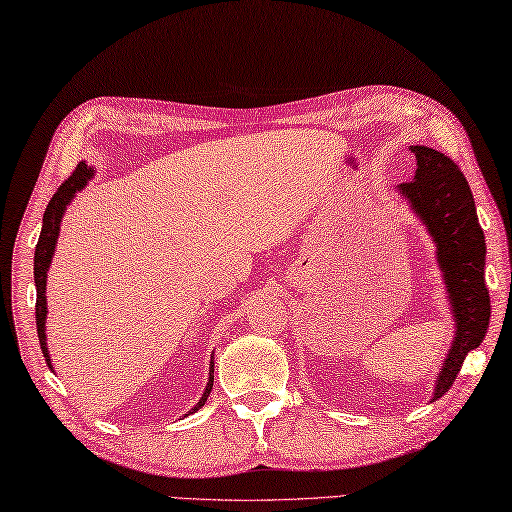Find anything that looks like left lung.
I'll return each instance as SVG.
<instances>
[{"label": "left lung", "mask_w": 512, "mask_h": 512, "mask_svg": "<svg viewBox=\"0 0 512 512\" xmlns=\"http://www.w3.org/2000/svg\"><path fill=\"white\" fill-rule=\"evenodd\" d=\"M417 173L399 191L410 200L437 243V260L448 287L457 336L443 363L432 401L455 383L466 354L481 345L490 323V294L484 276L486 238L475 198L457 162L430 147H412Z\"/></svg>", "instance_id": "obj_1"}]
</instances>
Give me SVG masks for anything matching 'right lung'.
I'll list each match as a JSON object with an SVG mask.
<instances>
[{"instance_id":"obj_1","label":"right lung","mask_w":512,"mask_h":512,"mask_svg":"<svg viewBox=\"0 0 512 512\" xmlns=\"http://www.w3.org/2000/svg\"><path fill=\"white\" fill-rule=\"evenodd\" d=\"M93 176V171L80 162V165L75 167V171L71 173L69 178H66L57 191L53 194L51 202L46 205L44 211V220H42V234L40 240H37V247H35V287H37V301H35V321H37V336H40V345H42V354L48 363V368H51V356H48V347H46V334H44V321H46V296H44V289H46V274H48V265H51V258L55 252V243H57V234H60V220L66 205H69L71 198L80 191L86 180ZM211 385H214V370H209V383H207V390L202 394V399L198 401V406L194 408V412L198 408L205 406V401L211 392Z\"/></svg>"}]
</instances>
